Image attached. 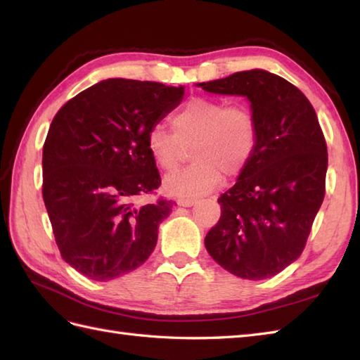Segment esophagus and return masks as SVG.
Masks as SVG:
<instances>
[{"label":"esophagus","instance_id":"34e87169","mask_svg":"<svg viewBox=\"0 0 360 360\" xmlns=\"http://www.w3.org/2000/svg\"><path fill=\"white\" fill-rule=\"evenodd\" d=\"M195 204L196 201L192 200V198H181V200H178V205H181V207H192Z\"/></svg>","mask_w":360,"mask_h":360}]
</instances>
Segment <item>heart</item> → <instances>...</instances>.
Here are the masks:
<instances>
[{
	"mask_svg": "<svg viewBox=\"0 0 360 360\" xmlns=\"http://www.w3.org/2000/svg\"><path fill=\"white\" fill-rule=\"evenodd\" d=\"M173 133L156 124L147 134V148L156 165L172 172L184 158V147L193 143L195 164L168 174L165 188L172 195L198 198L215 188L221 176L235 178L254 156L258 125L243 105L215 98H193L172 117Z\"/></svg>",
	"mask_w": 360,
	"mask_h": 360,
	"instance_id": "b5f03b06",
	"label": "heart"
}]
</instances>
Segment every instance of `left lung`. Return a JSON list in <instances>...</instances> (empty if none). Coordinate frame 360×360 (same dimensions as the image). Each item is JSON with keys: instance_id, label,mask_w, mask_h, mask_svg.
Masks as SVG:
<instances>
[{"instance_id": "left-lung-1", "label": "left lung", "mask_w": 360, "mask_h": 360, "mask_svg": "<svg viewBox=\"0 0 360 360\" xmlns=\"http://www.w3.org/2000/svg\"><path fill=\"white\" fill-rule=\"evenodd\" d=\"M196 86L246 97L258 125L254 156L218 198L221 217L205 249L236 277H274L302 255L325 198L328 151L317 114L300 89L264 70Z\"/></svg>"}]
</instances>
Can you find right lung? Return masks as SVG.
Instances as JSON below:
<instances>
[{"label": "right lung", "instance_id": "add662e5", "mask_svg": "<svg viewBox=\"0 0 360 360\" xmlns=\"http://www.w3.org/2000/svg\"><path fill=\"white\" fill-rule=\"evenodd\" d=\"M184 86L108 79L63 105L43 145V200L65 262L108 281L147 262L172 201L137 204L160 186L147 134Z\"/></svg>", "mask_w": 360, "mask_h": 360}]
</instances>
